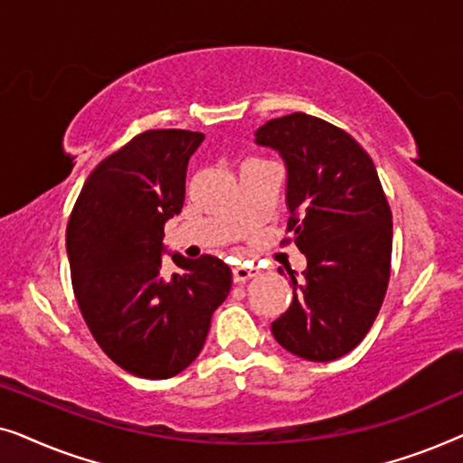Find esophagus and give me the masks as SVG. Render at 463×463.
<instances>
[{
	"label": "esophagus",
	"instance_id": "1",
	"mask_svg": "<svg viewBox=\"0 0 463 463\" xmlns=\"http://www.w3.org/2000/svg\"><path fill=\"white\" fill-rule=\"evenodd\" d=\"M232 271H233V282L238 284L249 282L250 278H255L259 274V269L252 268V265H236Z\"/></svg>",
	"mask_w": 463,
	"mask_h": 463
}]
</instances>
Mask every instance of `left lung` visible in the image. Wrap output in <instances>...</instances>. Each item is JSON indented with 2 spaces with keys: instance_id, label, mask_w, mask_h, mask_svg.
Here are the masks:
<instances>
[{
  "instance_id": "obj_1",
  "label": "left lung",
  "mask_w": 463,
  "mask_h": 463,
  "mask_svg": "<svg viewBox=\"0 0 463 463\" xmlns=\"http://www.w3.org/2000/svg\"><path fill=\"white\" fill-rule=\"evenodd\" d=\"M255 143L284 160L287 242L307 259L271 333L295 356L337 360L369 333L390 282L392 213L375 164L345 130L307 113L269 119Z\"/></svg>"
}]
</instances>
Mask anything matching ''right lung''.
<instances>
[{
	"label": "right lung",
	"instance_id": "right-lung-1",
	"mask_svg": "<svg viewBox=\"0 0 463 463\" xmlns=\"http://www.w3.org/2000/svg\"><path fill=\"white\" fill-rule=\"evenodd\" d=\"M202 141L192 130L135 137L92 170L67 225L81 316L100 350L137 377L187 369L232 288V269L213 255L173 252L181 271H162L164 223L181 213L189 157Z\"/></svg>",
	"mask_w": 463,
	"mask_h": 463
}]
</instances>
